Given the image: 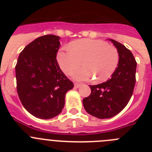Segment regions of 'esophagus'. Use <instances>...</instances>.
Returning <instances> with one entry per match:
<instances>
[{"label": "esophagus", "mask_w": 152, "mask_h": 152, "mask_svg": "<svg viewBox=\"0 0 152 152\" xmlns=\"http://www.w3.org/2000/svg\"><path fill=\"white\" fill-rule=\"evenodd\" d=\"M80 86H81V84H77V83H75V88H79Z\"/></svg>", "instance_id": "34e87169"}]
</instances>
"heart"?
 <instances>
[{
  "label": "heart",
  "instance_id": "1",
  "mask_svg": "<svg viewBox=\"0 0 152 152\" xmlns=\"http://www.w3.org/2000/svg\"><path fill=\"white\" fill-rule=\"evenodd\" d=\"M57 61L61 69L68 74L78 67L82 60L84 67L75 70L71 75L78 81L107 80L115 72L119 63V52L113 46L99 39H79L73 42L70 49H62L57 53Z\"/></svg>",
  "mask_w": 152,
  "mask_h": 152
}]
</instances>
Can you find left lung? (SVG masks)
<instances>
[{
  "label": "left lung",
  "mask_w": 152,
  "mask_h": 152,
  "mask_svg": "<svg viewBox=\"0 0 152 152\" xmlns=\"http://www.w3.org/2000/svg\"><path fill=\"white\" fill-rule=\"evenodd\" d=\"M119 52V63L111 78L97 85H89L91 94L84 98L85 110L98 119H109L121 112L128 104L135 84L137 63L127 48L109 39Z\"/></svg>",
  "instance_id": "1"
}]
</instances>
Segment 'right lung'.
<instances>
[{
	"label": "right lung",
	"mask_w": 152,
	"mask_h": 152,
	"mask_svg": "<svg viewBox=\"0 0 152 152\" xmlns=\"http://www.w3.org/2000/svg\"><path fill=\"white\" fill-rule=\"evenodd\" d=\"M60 37L40 36L21 52L15 67L17 90L23 106L35 117H56L64 106L73 83L60 69L56 55Z\"/></svg>",
	"instance_id": "right-lung-1"
}]
</instances>
